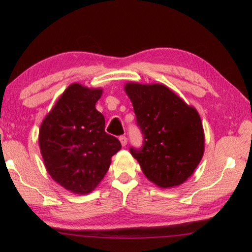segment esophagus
<instances>
[{
	"instance_id": "obj_1",
	"label": "esophagus",
	"mask_w": 252,
	"mask_h": 252,
	"mask_svg": "<svg viewBox=\"0 0 252 252\" xmlns=\"http://www.w3.org/2000/svg\"><path fill=\"white\" fill-rule=\"evenodd\" d=\"M119 140H120V142H121V144H122L123 147L126 146V143H127V139H126V136H125V135H121L120 138H119Z\"/></svg>"
}]
</instances>
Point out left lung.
Here are the masks:
<instances>
[{"mask_svg":"<svg viewBox=\"0 0 252 252\" xmlns=\"http://www.w3.org/2000/svg\"><path fill=\"white\" fill-rule=\"evenodd\" d=\"M126 92L143 135L142 147H131V155L157 186L181 185L198 167L204 151L197 110L163 84L126 83Z\"/></svg>","mask_w":252,"mask_h":252,"instance_id":"obj_1","label":"left lung"}]
</instances>
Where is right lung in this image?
<instances>
[{
  "label": "right lung",
  "instance_id": "add662e5",
  "mask_svg": "<svg viewBox=\"0 0 252 252\" xmlns=\"http://www.w3.org/2000/svg\"><path fill=\"white\" fill-rule=\"evenodd\" d=\"M101 89L71 84L42 122L39 142L46 170L66 190L90 193L108 172L111 157L120 150L116 136L104 131L95 109Z\"/></svg>",
  "mask_w": 252,
  "mask_h": 252
}]
</instances>
